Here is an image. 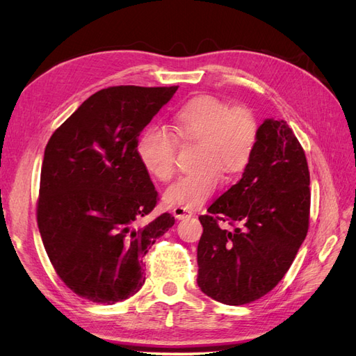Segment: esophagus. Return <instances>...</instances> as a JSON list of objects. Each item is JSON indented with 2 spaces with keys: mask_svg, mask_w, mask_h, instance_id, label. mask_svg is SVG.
<instances>
[{
  "mask_svg": "<svg viewBox=\"0 0 356 356\" xmlns=\"http://www.w3.org/2000/svg\"><path fill=\"white\" fill-rule=\"evenodd\" d=\"M172 212H174V217L177 220H184V218H190L193 212L184 207H175L174 209H172Z\"/></svg>",
  "mask_w": 356,
  "mask_h": 356,
  "instance_id": "34e87169",
  "label": "esophagus"
}]
</instances>
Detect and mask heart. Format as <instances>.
Masks as SVG:
<instances>
[{
    "instance_id": "heart-1",
    "label": "heart",
    "mask_w": 356,
    "mask_h": 356,
    "mask_svg": "<svg viewBox=\"0 0 356 356\" xmlns=\"http://www.w3.org/2000/svg\"><path fill=\"white\" fill-rule=\"evenodd\" d=\"M177 138L200 139L197 165L181 175L165 191L169 204L199 208L218 190L222 170L236 175L250 165L258 123L246 106H232L211 95H199L181 104L174 113ZM177 138L159 126L144 129L136 143V154L149 175L168 181L177 166Z\"/></svg>"
}]
</instances>
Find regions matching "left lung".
Segmentation results:
<instances>
[{"label": "left lung", "mask_w": 356, "mask_h": 356, "mask_svg": "<svg viewBox=\"0 0 356 356\" xmlns=\"http://www.w3.org/2000/svg\"><path fill=\"white\" fill-rule=\"evenodd\" d=\"M309 184L305 149L293 129L267 118L238 184L199 217L197 285L204 294L239 306L281 282L309 230ZM221 220L235 230L221 229Z\"/></svg>", "instance_id": "8db88e82"}]
</instances>
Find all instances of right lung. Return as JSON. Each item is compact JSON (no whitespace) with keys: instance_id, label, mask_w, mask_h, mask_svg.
Listing matches in <instances>:
<instances>
[{"instance_id":"add662e5","label":"right lung","mask_w":356,"mask_h":356,"mask_svg":"<svg viewBox=\"0 0 356 356\" xmlns=\"http://www.w3.org/2000/svg\"><path fill=\"white\" fill-rule=\"evenodd\" d=\"M177 89H102L46 145L37 202L41 239L63 284L93 303L136 294L145 282L144 257L175 224L168 212L147 220L159 195L136 143Z\"/></svg>"}]
</instances>
